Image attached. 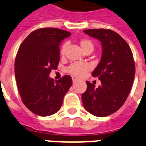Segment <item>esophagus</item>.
Masks as SVG:
<instances>
[{"label": "esophagus", "mask_w": 146, "mask_h": 146, "mask_svg": "<svg viewBox=\"0 0 146 146\" xmlns=\"http://www.w3.org/2000/svg\"><path fill=\"white\" fill-rule=\"evenodd\" d=\"M72 80H73V82H76V80H78V78L76 77V76H72Z\"/></svg>", "instance_id": "34e87169"}]
</instances>
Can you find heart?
<instances>
[{"instance_id": "heart-1", "label": "heart", "mask_w": 146, "mask_h": 146, "mask_svg": "<svg viewBox=\"0 0 146 146\" xmlns=\"http://www.w3.org/2000/svg\"><path fill=\"white\" fill-rule=\"evenodd\" d=\"M80 45L81 48L84 52H86V51L89 50L93 51V49H94V45H93V42L89 39H81L80 40ZM66 47H67L66 43H64L61 46L60 55L62 56L65 55ZM90 70L91 66L89 63L75 62V63H71L70 65L69 66L67 69H66V71L70 74H72V75L76 76H83Z\"/></svg>"}]
</instances>
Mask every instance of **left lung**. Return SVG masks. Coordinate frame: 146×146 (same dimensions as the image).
<instances>
[{"instance_id":"obj_1","label":"left lung","mask_w":146,"mask_h":146,"mask_svg":"<svg viewBox=\"0 0 146 146\" xmlns=\"http://www.w3.org/2000/svg\"><path fill=\"white\" fill-rule=\"evenodd\" d=\"M83 32L101 42L103 52L100 63L92 73L101 85L96 88L86 81L82 101L89 113L105 117L119 110L129 96L135 73L133 55L126 41L115 31L89 29Z\"/></svg>"}]
</instances>
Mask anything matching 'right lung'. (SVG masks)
I'll return each mask as SVG.
<instances>
[{"mask_svg": "<svg viewBox=\"0 0 146 146\" xmlns=\"http://www.w3.org/2000/svg\"><path fill=\"white\" fill-rule=\"evenodd\" d=\"M57 28H40L27 36L19 47L14 73L22 101L36 115L48 116L58 112L73 83L70 76L54 81L49 75L57 69L60 44L70 36Z\"/></svg>", "mask_w": 146, "mask_h": 146, "instance_id": "add662e5", "label": "right lung"}]
</instances>
